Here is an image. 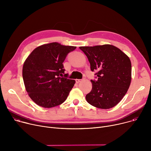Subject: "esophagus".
Returning <instances> with one entry per match:
<instances>
[{
	"instance_id": "1",
	"label": "esophagus",
	"mask_w": 151,
	"mask_h": 151,
	"mask_svg": "<svg viewBox=\"0 0 151 151\" xmlns=\"http://www.w3.org/2000/svg\"><path fill=\"white\" fill-rule=\"evenodd\" d=\"M82 79H76V82L77 83H80V82H82Z\"/></svg>"
}]
</instances>
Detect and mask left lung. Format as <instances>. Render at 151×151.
Wrapping results in <instances>:
<instances>
[{
	"instance_id": "8db88e82",
	"label": "left lung",
	"mask_w": 151,
	"mask_h": 151,
	"mask_svg": "<svg viewBox=\"0 0 151 151\" xmlns=\"http://www.w3.org/2000/svg\"><path fill=\"white\" fill-rule=\"evenodd\" d=\"M88 57L91 70L96 71L91 80L92 88L86 96L92 106L100 109L111 108L121 101L129 89L131 81L129 58L111 45L80 46Z\"/></svg>"
}]
</instances>
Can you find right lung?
I'll use <instances>...</instances> for the list:
<instances>
[{"instance_id":"1","label":"right lung","mask_w":151,"mask_h":151,"mask_svg":"<svg viewBox=\"0 0 151 151\" xmlns=\"http://www.w3.org/2000/svg\"><path fill=\"white\" fill-rule=\"evenodd\" d=\"M76 46L53 42L34 50L26 59L22 76L30 98L43 108L60 105L67 99L76 81L69 79L63 62Z\"/></svg>"}]
</instances>
